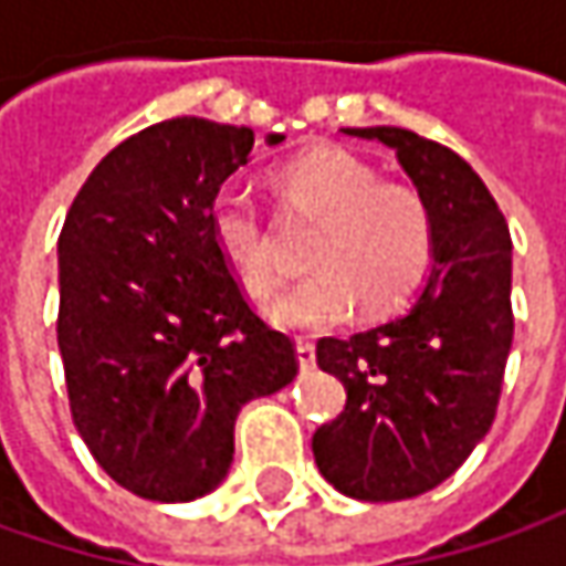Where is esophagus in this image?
Returning <instances> with one entry per match:
<instances>
[{
    "label": "esophagus",
    "instance_id": "obj_1",
    "mask_svg": "<svg viewBox=\"0 0 566 566\" xmlns=\"http://www.w3.org/2000/svg\"><path fill=\"white\" fill-rule=\"evenodd\" d=\"M295 359H298V368L302 371H312L315 368V346L308 339H298L295 343Z\"/></svg>",
    "mask_w": 566,
    "mask_h": 566
}]
</instances>
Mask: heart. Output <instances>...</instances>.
Segmentation results:
<instances>
[{
	"label": "heart",
	"instance_id": "heart-1",
	"mask_svg": "<svg viewBox=\"0 0 566 566\" xmlns=\"http://www.w3.org/2000/svg\"><path fill=\"white\" fill-rule=\"evenodd\" d=\"M280 186L290 205L321 220L312 273L293 293L268 305L283 331H327L361 308L384 315L416 293L431 258V217L412 188L380 182L378 169L337 144H321L283 166ZM213 245L229 271L264 298L283 271L261 210L242 186L220 188L210 205Z\"/></svg>",
	"mask_w": 566,
	"mask_h": 566
}]
</instances>
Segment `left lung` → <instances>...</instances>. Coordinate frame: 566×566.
<instances>
[{
	"instance_id": "8db88e82",
	"label": "left lung",
	"mask_w": 566,
	"mask_h": 566,
	"mask_svg": "<svg viewBox=\"0 0 566 566\" xmlns=\"http://www.w3.org/2000/svg\"><path fill=\"white\" fill-rule=\"evenodd\" d=\"M431 217V268L416 302L353 337L317 339L346 409L312 438L321 475L356 501L438 489L489 434L513 343L511 229L485 182L444 144L375 125Z\"/></svg>"
}]
</instances>
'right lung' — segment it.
Returning a JSON list of instances; mask_svg holds the SVG:
<instances>
[{
    "label": "right lung",
    "instance_id": "obj_1",
    "mask_svg": "<svg viewBox=\"0 0 566 566\" xmlns=\"http://www.w3.org/2000/svg\"><path fill=\"white\" fill-rule=\"evenodd\" d=\"M251 147L245 125L157 122L99 160L59 235L72 419L106 475L147 501L217 489L239 409L298 371L293 339L251 312L210 232V205Z\"/></svg>",
    "mask_w": 566,
    "mask_h": 566
}]
</instances>
